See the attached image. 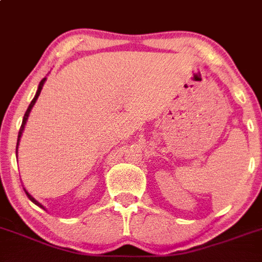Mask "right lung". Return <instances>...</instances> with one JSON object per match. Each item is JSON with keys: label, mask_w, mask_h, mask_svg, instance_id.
I'll use <instances>...</instances> for the list:
<instances>
[{"label": "right lung", "mask_w": 262, "mask_h": 262, "mask_svg": "<svg viewBox=\"0 0 262 262\" xmlns=\"http://www.w3.org/2000/svg\"><path fill=\"white\" fill-rule=\"evenodd\" d=\"M45 81H46V77H43L42 80H40V83H39V87H38V91H36V93H35V96H34V99H33V101H31L30 103V105H29V108H27V111H26V113H25V116H24V120H22V125H21V129H19V133H18V140H17V150H18V144H19V140H21V136H22V132H24V128H25V125H26V121H27V118H29V115H30V111L31 109H33V106H34V104H35V101H36V99H38V96H39V93H40V91H42V88H43V84H45ZM17 150H15V153H17ZM25 192H26V195L27 196H29V199L31 200V202H33V203H35L36 206H39L40 208H45V207L42 206V204L39 203V202H36L35 199H34L33 196H31L30 194H29V192H27L26 190H25Z\"/></svg>", "instance_id": "obj_1"}]
</instances>
